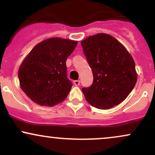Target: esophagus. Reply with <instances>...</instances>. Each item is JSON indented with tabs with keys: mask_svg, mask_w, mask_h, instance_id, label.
<instances>
[{
	"mask_svg": "<svg viewBox=\"0 0 155 155\" xmlns=\"http://www.w3.org/2000/svg\"><path fill=\"white\" fill-rule=\"evenodd\" d=\"M74 84L76 85V86H79L80 84V81L79 80H75V81H74Z\"/></svg>",
	"mask_w": 155,
	"mask_h": 155,
	"instance_id": "obj_1",
	"label": "esophagus"
}]
</instances>
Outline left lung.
Wrapping results in <instances>:
<instances>
[{
  "label": "left lung",
  "mask_w": 155,
  "mask_h": 155,
  "mask_svg": "<svg viewBox=\"0 0 155 155\" xmlns=\"http://www.w3.org/2000/svg\"><path fill=\"white\" fill-rule=\"evenodd\" d=\"M81 44L93 74L92 84L82 88L87 101L99 109L120 104L136 84L132 56L120 41L106 33L89 36Z\"/></svg>",
  "instance_id": "left-lung-1"
}]
</instances>
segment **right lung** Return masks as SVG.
I'll use <instances>...</instances> for the list:
<instances>
[{
	"label": "right lung",
	"mask_w": 155,
	"mask_h": 155,
	"mask_svg": "<svg viewBox=\"0 0 155 155\" xmlns=\"http://www.w3.org/2000/svg\"><path fill=\"white\" fill-rule=\"evenodd\" d=\"M77 45L76 41L46 39L35 46L18 71L21 89L33 102L53 106L66 98L72 87L67 77L68 57Z\"/></svg>",
	"instance_id": "obj_1"
}]
</instances>
